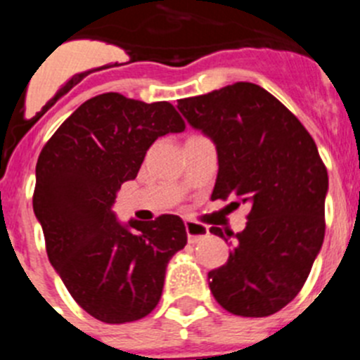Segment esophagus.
Instances as JSON below:
<instances>
[{"instance_id": "obj_1", "label": "esophagus", "mask_w": 360, "mask_h": 360, "mask_svg": "<svg viewBox=\"0 0 360 360\" xmlns=\"http://www.w3.org/2000/svg\"><path fill=\"white\" fill-rule=\"evenodd\" d=\"M186 232L189 243H198L200 240L209 234V229L205 225L198 224V221H193V219H186Z\"/></svg>"}]
</instances>
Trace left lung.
<instances>
[{"mask_svg":"<svg viewBox=\"0 0 360 360\" xmlns=\"http://www.w3.org/2000/svg\"><path fill=\"white\" fill-rule=\"evenodd\" d=\"M187 122L211 136L218 151L212 200L250 203L224 266L209 272V288L234 316L266 317L299 294L324 240L328 171L297 117L262 86L236 82L180 98ZM231 203V205H232Z\"/></svg>","mask_w":360,"mask_h":360,"instance_id":"left-lung-1","label":"left lung"}]
</instances>
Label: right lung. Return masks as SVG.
Instances as JSON below:
<instances>
[{
    "label": "right lung",
    "mask_w": 360,
    "mask_h": 360,
    "mask_svg": "<svg viewBox=\"0 0 360 360\" xmlns=\"http://www.w3.org/2000/svg\"><path fill=\"white\" fill-rule=\"evenodd\" d=\"M186 122L173 104L110 91L82 103L41 149L34 212L46 254L79 307L110 324L139 321L160 301L165 266L187 243L178 216L128 227L111 212L158 136Z\"/></svg>",
    "instance_id": "right-lung-1"
}]
</instances>
